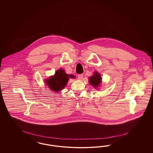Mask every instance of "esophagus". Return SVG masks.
I'll list each match as a JSON object with an SVG mask.
<instances>
[{
	"mask_svg": "<svg viewBox=\"0 0 153 153\" xmlns=\"http://www.w3.org/2000/svg\"><path fill=\"white\" fill-rule=\"evenodd\" d=\"M83 74H79L78 75V79H82V78H83Z\"/></svg>",
	"mask_w": 153,
	"mask_h": 153,
	"instance_id": "obj_1",
	"label": "esophagus"
}]
</instances>
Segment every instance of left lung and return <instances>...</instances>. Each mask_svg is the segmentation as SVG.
I'll return each instance as SVG.
<instances>
[{"mask_svg": "<svg viewBox=\"0 0 153 153\" xmlns=\"http://www.w3.org/2000/svg\"><path fill=\"white\" fill-rule=\"evenodd\" d=\"M102 81V77L96 71L92 76L89 78V82L91 85H92L94 88H97L99 85L100 84Z\"/></svg>", "mask_w": 153, "mask_h": 153, "instance_id": "left-lung-1", "label": "left lung"}]
</instances>
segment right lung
Listing matches in <instances>:
<instances>
[{
	"instance_id": "1",
	"label": "right lung",
	"mask_w": 153,
	"mask_h": 153,
	"mask_svg": "<svg viewBox=\"0 0 153 153\" xmlns=\"http://www.w3.org/2000/svg\"><path fill=\"white\" fill-rule=\"evenodd\" d=\"M70 77L75 78L74 75L66 74L64 70L60 69L56 72L54 76H51L45 81L51 90L58 92L65 88Z\"/></svg>"
}]
</instances>
